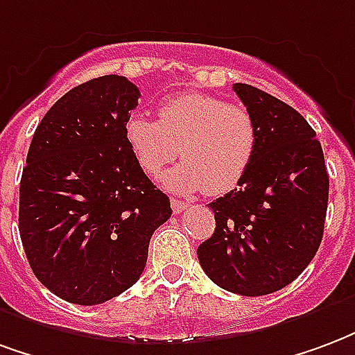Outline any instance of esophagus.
Returning a JSON list of instances; mask_svg holds the SVG:
<instances>
[{
    "label": "esophagus",
    "instance_id": "esophagus-1",
    "mask_svg": "<svg viewBox=\"0 0 355 355\" xmlns=\"http://www.w3.org/2000/svg\"><path fill=\"white\" fill-rule=\"evenodd\" d=\"M188 207H190V205L184 203V201H178V199H175V198L171 199V209H173V212H175V214H180V212L186 211Z\"/></svg>",
    "mask_w": 355,
    "mask_h": 355
}]
</instances>
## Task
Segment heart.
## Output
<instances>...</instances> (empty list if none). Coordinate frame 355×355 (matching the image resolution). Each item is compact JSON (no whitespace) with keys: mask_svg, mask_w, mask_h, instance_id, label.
Masks as SVG:
<instances>
[{"mask_svg":"<svg viewBox=\"0 0 355 355\" xmlns=\"http://www.w3.org/2000/svg\"><path fill=\"white\" fill-rule=\"evenodd\" d=\"M125 143L141 169L156 177L175 157L182 162L164 175L165 188L225 193L248 173L258 150V124L244 105L209 94H180L157 107V120L131 114Z\"/></svg>","mask_w":355,"mask_h":355,"instance_id":"b5f03b06","label":"heart"}]
</instances>
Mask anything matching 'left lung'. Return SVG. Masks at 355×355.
<instances>
[{
  "mask_svg": "<svg viewBox=\"0 0 355 355\" xmlns=\"http://www.w3.org/2000/svg\"><path fill=\"white\" fill-rule=\"evenodd\" d=\"M258 124V150L235 190L209 207L216 230L199 244L214 284L258 297L282 290L316 256L329 177L316 131L290 105L250 84H233Z\"/></svg>",
  "mask_w": 355,
  "mask_h": 355,
  "instance_id": "obj_1",
  "label": "left lung"
}]
</instances>
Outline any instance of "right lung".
Instances as JSON below:
<instances>
[{"mask_svg":"<svg viewBox=\"0 0 355 355\" xmlns=\"http://www.w3.org/2000/svg\"><path fill=\"white\" fill-rule=\"evenodd\" d=\"M139 97L125 77L92 78L60 97L31 139L20 239L39 282L69 303H105L135 284L173 212L125 143Z\"/></svg>","mask_w":355,"mask_h":355,"instance_id":"add662e5","label":"right lung"}]
</instances>
